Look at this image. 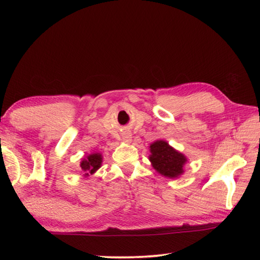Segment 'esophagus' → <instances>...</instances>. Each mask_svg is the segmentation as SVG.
I'll list each match as a JSON object with an SVG mask.
<instances>
[{
	"mask_svg": "<svg viewBox=\"0 0 260 260\" xmlns=\"http://www.w3.org/2000/svg\"><path fill=\"white\" fill-rule=\"evenodd\" d=\"M122 141H124L125 143H131L132 142V134L125 133L124 135H122Z\"/></svg>",
	"mask_w": 260,
	"mask_h": 260,
	"instance_id": "esophagus-1",
	"label": "esophagus"
}]
</instances>
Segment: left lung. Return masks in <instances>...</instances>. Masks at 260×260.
<instances>
[{
	"label": "left lung",
	"mask_w": 260,
	"mask_h": 260,
	"mask_svg": "<svg viewBox=\"0 0 260 260\" xmlns=\"http://www.w3.org/2000/svg\"><path fill=\"white\" fill-rule=\"evenodd\" d=\"M149 160L156 172L169 179L180 178L184 173L188 158L164 140H156L149 147Z\"/></svg>",
	"instance_id": "8db88e82"
}]
</instances>
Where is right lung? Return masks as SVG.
<instances>
[{"label": "right lung", "mask_w": 260, "mask_h": 260, "mask_svg": "<svg viewBox=\"0 0 260 260\" xmlns=\"http://www.w3.org/2000/svg\"><path fill=\"white\" fill-rule=\"evenodd\" d=\"M103 156L101 152H91L85 156L80 161V169L83 178H88L96 173L101 166H102Z\"/></svg>", "instance_id": "1"}]
</instances>
